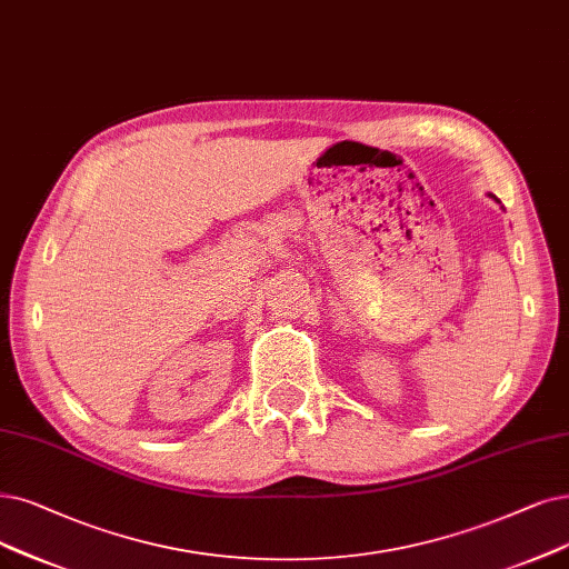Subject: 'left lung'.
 Listing matches in <instances>:
<instances>
[{
	"instance_id": "obj_1",
	"label": "left lung",
	"mask_w": 569,
	"mask_h": 569,
	"mask_svg": "<svg viewBox=\"0 0 569 569\" xmlns=\"http://www.w3.org/2000/svg\"><path fill=\"white\" fill-rule=\"evenodd\" d=\"M490 198H492V200H497V198H495V196H492V193H490ZM497 202H499V200H497Z\"/></svg>"
}]
</instances>
